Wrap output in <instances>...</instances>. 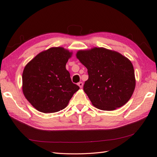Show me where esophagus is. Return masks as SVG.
I'll list each match as a JSON object with an SVG mask.
<instances>
[{
  "label": "esophagus",
  "mask_w": 157,
  "mask_h": 157,
  "mask_svg": "<svg viewBox=\"0 0 157 157\" xmlns=\"http://www.w3.org/2000/svg\"><path fill=\"white\" fill-rule=\"evenodd\" d=\"M78 86L81 88L82 86H83V83L82 82H78Z\"/></svg>",
  "instance_id": "34e87169"
}]
</instances>
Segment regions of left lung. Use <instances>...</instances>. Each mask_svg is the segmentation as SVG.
I'll use <instances>...</instances> for the list:
<instances>
[{"mask_svg": "<svg viewBox=\"0 0 157 157\" xmlns=\"http://www.w3.org/2000/svg\"><path fill=\"white\" fill-rule=\"evenodd\" d=\"M77 58L88 69L84 91L92 105L103 111H113L126 103L136 86L131 61L117 52L104 48L79 50Z\"/></svg>", "mask_w": 157, "mask_h": 157, "instance_id": "left-lung-1", "label": "left lung"}]
</instances>
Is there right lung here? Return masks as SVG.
<instances>
[{
  "mask_svg": "<svg viewBox=\"0 0 157 157\" xmlns=\"http://www.w3.org/2000/svg\"><path fill=\"white\" fill-rule=\"evenodd\" d=\"M71 55L62 47H53L26 65L22 75L23 93L36 110L44 113L62 110L79 90L65 68Z\"/></svg>",
  "mask_w": 157,
  "mask_h": 157,
  "instance_id": "right-lung-1",
  "label": "right lung"
}]
</instances>
